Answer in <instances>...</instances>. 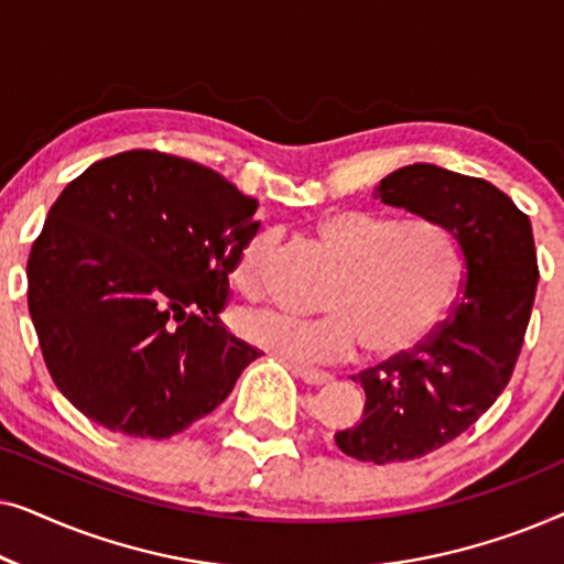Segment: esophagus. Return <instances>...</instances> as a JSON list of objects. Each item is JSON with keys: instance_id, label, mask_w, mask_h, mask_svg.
I'll return each instance as SVG.
<instances>
[{"instance_id": "1", "label": "esophagus", "mask_w": 564, "mask_h": 564, "mask_svg": "<svg viewBox=\"0 0 564 564\" xmlns=\"http://www.w3.org/2000/svg\"><path fill=\"white\" fill-rule=\"evenodd\" d=\"M295 375L305 384H328L330 380H334L328 372H323V369H313V367H295Z\"/></svg>"}]
</instances>
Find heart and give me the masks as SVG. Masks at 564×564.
<instances>
[{"instance_id":"obj_1","label":"heart","mask_w":564,"mask_h":564,"mask_svg":"<svg viewBox=\"0 0 564 564\" xmlns=\"http://www.w3.org/2000/svg\"><path fill=\"white\" fill-rule=\"evenodd\" d=\"M318 236L344 264L326 300L330 311L311 318L246 311L236 318L243 341L292 365H318L349 359L361 344L372 357L392 359L434 334L459 282V253L446 230L344 210L323 218ZM274 246V230H261L238 249L230 276L246 295L264 288Z\"/></svg>"}]
</instances>
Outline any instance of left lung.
I'll list each match as a JSON object with an SVG mask.
<instances>
[{"label":"left lung","mask_w":564,"mask_h":564,"mask_svg":"<svg viewBox=\"0 0 564 564\" xmlns=\"http://www.w3.org/2000/svg\"><path fill=\"white\" fill-rule=\"evenodd\" d=\"M375 197L449 230L465 259L462 297L419 349L354 377L367 403L336 434L354 459H419L467 431L511 380L539 267L529 215L490 182L434 164L384 176Z\"/></svg>","instance_id":"1"}]
</instances>
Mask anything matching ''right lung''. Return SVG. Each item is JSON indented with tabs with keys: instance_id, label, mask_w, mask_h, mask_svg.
I'll list each match as a JSON object with an SVG mask.
<instances>
[{
	"instance_id": "right-lung-1",
	"label": "right lung",
	"mask_w": 564,
	"mask_h": 564,
	"mask_svg": "<svg viewBox=\"0 0 564 564\" xmlns=\"http://www.w3.org/2000/svg\"><path fill=\"white\" fill-rule=\"evenodd\" d=\"M259 203L213 169L126 151L66 184L28 259L45 367L76 411L169 438L230 395L253 349L220 311Z\"/></svg>"
}]
</instances>
